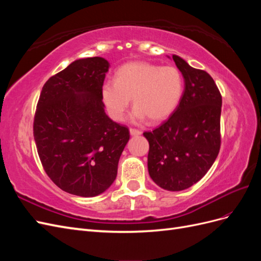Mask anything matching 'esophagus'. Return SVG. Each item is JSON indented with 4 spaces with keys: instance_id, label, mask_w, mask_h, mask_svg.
I'll use <instances>...</instances> for the list:
<instances>
[{
    "instance_id": "esophagus-1",
    "label": "esophagus",
    "mask_w": 261,
    "mask_h": 261,
    "mask_svg": "<svg viewBox=\"0 0 261 261\" xmlns=\"http://www.w3.org/2000/svg\"><path fill=\"white\" fill-rule=\"evenodd\" d=\"M129 133H130L132 136H138L141 134V130L136 129V128H129Z\"/></svg>"
}]
</instances>
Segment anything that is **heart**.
<instances>
[{"mask_svg": "<svg viewBox=\"0 0 261 261\" xmlns=\"http://www.w3.org/2000/svg\"><path fill=\"white\" fill-rule=\"evenodd\" d=\"M184 91V80L175 66H159L136 61L116 70L115 82L102 85L101 96L109 115L122 121L130 105L136 108L132 120L159 122L170 116L179 105Z\"/></svg>", "mask_w": 261, "mask_h": 261, "instance_id": "obj_1", "label": "heart"}]
</instances>
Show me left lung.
Wrapping results in <instances>:
<instances>
[{"label": "left lung", "mask_w": 261, "mask_h": 261, "mask_svg": "<svg viewBox=\"0 0 261 261\" xmlns=\"http://www.w3.org/2000/svg\"><path fill=\"white\" fill-rule=\"evenodd\" d=\"M184 77V92L175 111L152 132L148 171L154 183L171 192L191 187L212 167L220 151L222 97L212 77L173 55Z\"/></svg>", "instance_id": "left-lung-1"}]
</instances>
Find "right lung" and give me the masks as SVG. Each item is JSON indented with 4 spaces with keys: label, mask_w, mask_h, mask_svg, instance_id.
Returning <instances> with one entry per match:
<instances>
[{
    "label": "right lung",
    "mask_w": 261,
    "mask_h": 261,
    "mask_svg": "<svg viewBox=\"0 0 261 261\" xmlns=\"http://www.w3.org/2000/svg\"><path fill=\"white\" fill-rule=\"evenodd\" d=\"M109 62L74 61L42 87L34 137L42 167L62 191L93 197L112 185L129 130L105 112L101 88Z\"/></svg>",
    "instance_id": "add662e5"
}]
</instances>
